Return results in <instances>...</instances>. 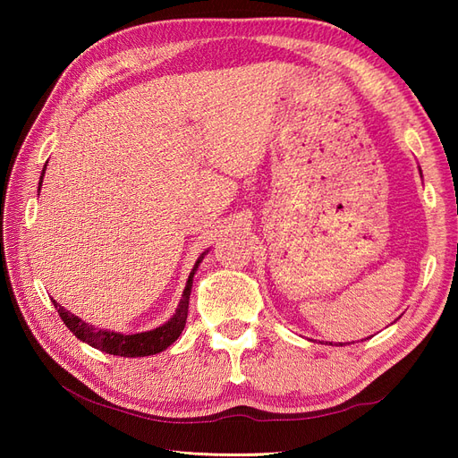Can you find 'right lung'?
<instances>
[{
  "mask_svg": "<svg viewBox=\"0 0 458 458\" xmlns=\"http://www.w3.org/2000/svg\"><path fill=\"white\" fill-rule=\"evenodd\" d=\"M44 174H46V168L41 170L39 187H41V182H44ZM202 258H204V254L199 258V261L195 263V269H192L189 275L187 286L183 290V298H182V301H179V308H177L175 315L170 318L168 323L155 328V330L140 332V335H120V332L101 330V328H95V327L84 323L81 318H78L71 311H66L55 300H53V303H55V308H57L63 323L71 328L72 335L76 338H80L81 342L93 345V348L101 350L105 353H110V355H120V357L155 355V353L164 352L168 345H172L179 338V335H182V330L185 328L187 313H189V296H191V288H192V276H195V271L199 267V263L202 261Z\"/></svg>",
  "mask_w": 458,
  "mask_h": 458,
  "instance_id": "1",
  "label": "right lung"
}]
</instances>
